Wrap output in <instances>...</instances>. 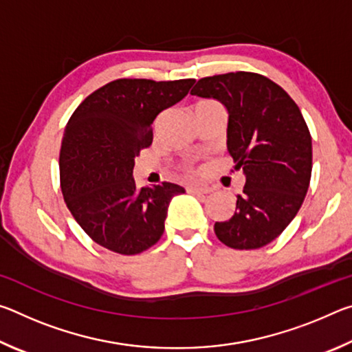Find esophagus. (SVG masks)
<instances>
[{
  "mask_svg": "<svg viewBox=\"0 0 352 352\" xmlns=\"http://www.w3.org/2000/svg\"><path fill=\"white\" fill-rule=\"evenodd\" d=\"M211 188H206V186H189L188 188V192L190 194H210L211 192Z\"/></svg>",
  "mask_w": 352,
  "mask_h": 352,
  "instance_id": "obj_1",
  "label": "esophagus"
}]
</instances>
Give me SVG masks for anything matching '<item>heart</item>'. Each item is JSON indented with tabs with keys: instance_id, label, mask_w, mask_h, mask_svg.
<instances>
[{
	"instance_id": "obj_1",
	"label": "heart",
	"mask_w": 352,
	"mask_h": 352,
	"mask_svg": "<svg viewBox=\"0 0 352 352\" xmlns=\"http://www.w3.org/2000/svg\"><path fill=\"white\" fill-rule=\"evenodd\" d=\"M201 104H211V102H201ZM186 170H188V172H192L194 169L190 168V166H186Z\"/></svg>"
}]
</instances>
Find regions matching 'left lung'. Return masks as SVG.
<instances>
[{
    "label": "left lung",
    "instance_id": "obj_1",
    "mask_svg": "<svg viewBox=\"0 0 352 352\" xmlns=\"http://www.w3.org/2000/svg\"><path fill=\"white\" fill-rule=\"evenodd\" d=\"M228 110L226 146L245 174L234 216L216 222L219 241L254 250L283 233L305 201L312 174V138L300 109L265 76L236 71L200 79L190 90Z\"/></svg>",
    "mask_w": 352,
    "mask_h": 352
}]
</instances>
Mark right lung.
Returning <instances> with one entry per match:
<instances>
[{"label":"right lung","instance_id":"right-lung-1","mask_svg":"<svg viewBox=\"0 0 352 352\" xmlns=\"http://www.w3.org/2000/svg\"><path fill=\"white\" fill-rule=\"evenodd\" d=\"M194 79H118L93 91L65 127L60 186L82 230L110 252L138 254L160 241L170 199L183 194L164 182L138 189L135 157L152 144L160 113L186 96Z\"/></svg>","mask_w":352,"mask_h":352}]
</instances>
